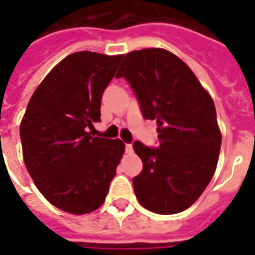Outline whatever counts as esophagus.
Returning <instances> with one entry per match:
<instances>
[{
  "label": "esophagus",
  "instance_id": "1",
  "mask_svg": "<svg viewBox=\"0 0 255 255\" xmlns=\"http://www.w3.org/2000/svg\"><path fill=\"white\" fill-rule=\"evenodd\" d=\"M132 151H133L132 144H131V143H127V144H126V153H128V154H131Z\"/></svg>",
  "mask_w": 255,
  "mask_h": 255
}]
</instances>
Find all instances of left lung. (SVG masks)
Masks as SVG:
<instances>
[{
  "instance_id": "left-lung-1",
  "label": "left lung",
  "mask_w": 255,
  "mask_h": 255,
  "mask_svg": "<svg viewBox=\"0 0 255 255\" xmlns=\"http://www.w3.org/2000/svg\"><path fill=\"white\" fill-rule=\"evenodd\" d=\"M116 78L127 80L143 119L158 127V147L132 144L143 162L132 179L139 203L158 214L186 210L212 180L219 161L221 132L212 97L191 69L164 49L126 54Z\"/></svg>"
}]
</instances>
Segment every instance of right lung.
Masks as SVG:
<instances>
[{"label":"right lung","mask_w":255,"mask_h":255,"mask_svg":"<svg viewBox=\"0 0 255 255\" xmlns=\"http://www.w3.org/2000/svg\"><path fill=\"white\" fill-rule=\"evenodd\" d=\"M123 56L69 54L31 97L20 124L27 171L49 202L86 214L105 201L124 153L120 139L91 136L102 94Z\"/></svg>","instance_id":"obj_1"}]
</instances>
